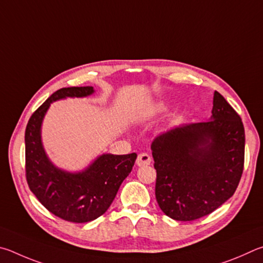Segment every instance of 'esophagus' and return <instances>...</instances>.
<instances>
[{
    "instance_id": "esophagus-1",
    "label": "esophagus",
    "mask_w": 263,
    "mask_h": 263,
    "mask_svg": "<svg viewBox=\"0 0 263 263\" xmlns=\"http://www.w3.org/2000/svg\"><path fill=\"white\" fill-rule=\"evenodd\" d=\"M151 163V157L149 154L146 153H142L139 155V157L136 159V164L139 165V166H148Z\"/></svg>"
}]
</instances>
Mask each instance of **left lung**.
I'll use <instances>...</instances> for the list:
<instances>
[{"label":"left lung","mask_w":263,"mask_h":263,"mask_svg":"<svg viewBox=\"0 0 263 263\" xmlns=\"http://www.w3.org/2000/svg\"><path fill=\"white\" fill-rule=\"evenodd\" d=\"M151 150L159 208L188 222L211 214L234 194L245 162V129L215 91L211 120L170 129L156 137Z\"/></svg>","instance_id":"8db88e82"}]
</instances>
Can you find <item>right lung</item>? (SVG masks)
Wrapping results in <instances>:
<instances>
[{"instance_id":"right-lung-1","label":"right lung","mask_w":263,"mask_h":263,"mask_svg":"<svg viewBox=\"0 0 263 263\" xmlns=\"http://www.w3.org/2000/svg\"><path fill=\"white\" fill-rule=\"evenodd\" d=\"M92 86L55 91L31 115L25 129V177L36 199L49 213L71 223H86L109 208L122 181L130 173L137 155H103L85 171L68 173L49 162L41 144L40 127L50 103L66 97H86Z\"/></svg>"}]
</instances>
